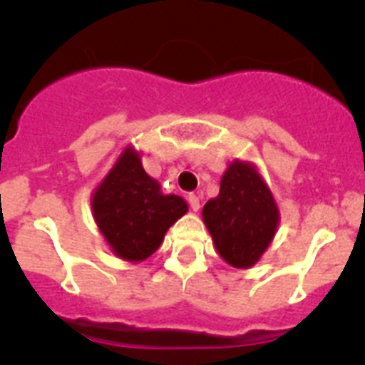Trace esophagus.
Instances as JSON below:
<instances>
[{
	"label": "esophagus",
	"instance_id": "obj_1",
	"mask_svg": "<svg viewBox=\"0 0 365 365\" xmlns=\"http://www.w3.org/2000/svg\"><path fill=\"white\" fill-rule=\"evenodd\" d=\"M188 205L193 212H197L199 208H201V201H199V197L195 193H190L188 195Z\"/></svg>",
	"mask_w": 365,
	"mask_h": 365
}]
</instances>
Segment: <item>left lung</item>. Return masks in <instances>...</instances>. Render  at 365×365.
<instances>
[{"label":"left lung","mask_w":365,"mask_h":365,"mask_svg":"<svg viewBox=\"0 0 365 365\" xmlns=\"http://www.w3.org/2000/svg\"><path fill=\"white\" fill-rule=\"evenodd\" d=\"M219 256L235 269L252 267L272 241L279 214L254 166L235 160L221 179L219 195L202 208Z\"/></svg>","instance_id":"left-lung-1"}]
</instances>
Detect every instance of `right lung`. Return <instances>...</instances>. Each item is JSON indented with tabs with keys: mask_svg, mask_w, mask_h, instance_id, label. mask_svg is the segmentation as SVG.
I'll return each mask as SVG.
<instances>
[{
	"mask_svg": "<svg viewBox=\"0 0 365 365\" xmlns=\"http://www.w3.org/2000/svg\"><path fill=\"white\" fill-rule=\"evenodd\" d=\"M93 215L118 257L143 261L160 247L164 234L186 214L179 195H164L159 182L144 172L140 157L124 150L93 195Z\"/></svg>",
	"mask_w": 365,
	"mask_h": 365,
	"instance_id": "right-lung-1",
	"label": "right lung"
}]
</instances>
